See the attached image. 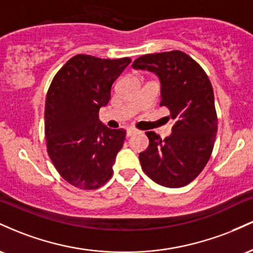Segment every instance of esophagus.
<instances>
[{"label":"esophagus","mask_w":253,"mask_h":253,"mask_svg":"<svg viewBox=\"0 0 253 253\" xmlns=\"http://www.w3.org/2000/svg\"><path fill=\"white\" fill-rule=\"evenodd\" d=\"M136 132L135 128H133V127H129V128H127V136H130L132 134H134V133Z\"/></svg>","instance_id":"34e87169"}]
</instances>
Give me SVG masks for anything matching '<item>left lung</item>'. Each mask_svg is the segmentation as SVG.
Segmentation results:
<instances>
[{"label": "left lung", "instance_id": "1", "mask_svg": "<svg viewBox=\"0 0 253 253\" xmlns=\"http://www.w3.org/2000/svg\"><path fill=\"white\" fill-rule=\"evenodd\" d=\"M132 68L159 77L161 106L175 120L172 133L164 140L146 132L150 144L139 155L141 169L164 187H184L208 163L215 141L217 117L210 78L199 63L177 50L145 54L136 58Z\"/></svg>", "mask_w": 253, "mask_h": 253}]
</instances>
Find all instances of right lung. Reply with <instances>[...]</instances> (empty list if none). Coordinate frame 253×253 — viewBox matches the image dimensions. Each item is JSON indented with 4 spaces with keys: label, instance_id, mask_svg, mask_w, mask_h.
Masks as SVG:
<instances>
[{
    "label": "right lung",
    "instance_id": "right-lung-1",
    "mask_svg": "<svg viewBox=\"0 0 253 253\" xmlns=\"http://www.w3.org/2000/svg\"><path fill=\"white\" fill-rule=\"evenodd\" d=\"M130 62L77 54L52 80L45 102L46 146L59 175L74 187L97 189L113 175L126 130L108 128L98 112Z\"/></svg>",
    "mask_w": 253,
    "mask_h": 253
}]
</instances>
